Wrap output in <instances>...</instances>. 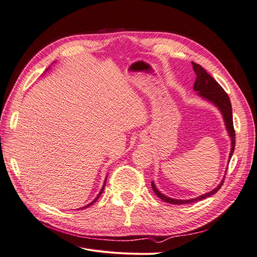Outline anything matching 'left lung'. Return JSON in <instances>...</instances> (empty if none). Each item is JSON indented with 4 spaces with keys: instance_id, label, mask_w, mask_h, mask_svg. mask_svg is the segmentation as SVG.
<instances>
[{
    "instance_id": "left-lung-1",
    "label": "left lung",
    "mask_w": 257,
    "mask_h": 257,
    "mask_svg": "<svg viewBox=\"0 0 257 257\" xmlns=\"http://www.w3.org/2000/svg\"><path fill=\"white\" fill-rule=\"evenodd\" d=\"M192 65H193L194 72H195V74H196V80H195V82H194V91L197 92V94L199 96H201L203 98L207 99L208 102L215 105L217 108H219L221 113L223 114L225 125H226L228 135L231 139V149H230V153H229V160H230L231 155H232V153H234V150H235V142H236L234 123H232V110H231L230 99L227 95V93L225 92L221 85L206 72L205 68L201 67L199 64L194 63V62H192ZM224 179L225 178H223L221 183L217 185L215 189H213L211 192L206 193V194H204V195H200L196 198L186 199V200L167 197L165 195H163L160 191H158L157 186H155V184L153 182H151V185H152V190L154 191V193L157 194V195L162 200H164V201H166V203L173 204V205H184V204L195 203V201L203 200L209 196L213 195V194H215L221 189V186L224 183Z\"/></svg>"
}]
</instances>
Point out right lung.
<instances>
[{
    "label": "right lung",
    "instance_id": "add662e5",
    "mask_svg": "<svg viewBox=\"0 0 257 257\" xmlns=\"http://www.w3.org/2000/svg\"><path fill=\"white\" fill-rule=\"evenodd\" d=\"M106 179H107V178H106ZM105 184H106V180H105V182H104V185H103V188H102V190H100V192H99V194H98V195H97V197H96V198H95L94 200H93V201H92V203L88 204L87 206H84L83 208H88V207H90L91 205H93V204H94V203H95V201H96V200L98 199V197H99V195H100V194H102V193H103V191H104V188H105Z\"/></svg>",
    "mask_w": 257,
    "mask_h": 257
}]
</instances>
